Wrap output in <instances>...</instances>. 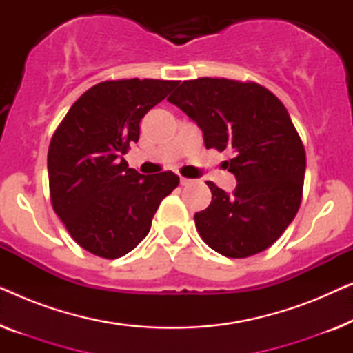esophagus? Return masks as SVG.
<instances>
[{"label": "esophagus", "instance_id": "obj_1", "mask_svg": "<svg viewBox=\"0 0 353 353\" xmlns=\"http://www.w3.org/2000/svg\"><path fill=\"white\" fill-rule=\"evenodd\" d=\"M180 183H181L183 186H190V185H192V183H194V180H190V178L180 176Z\"/></svg>", "mask_w": 353, "mask_h": 353}]
</instances>
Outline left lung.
<instances>
[{
    "label": "left lung",
    "mask_w": 353,
    "mask_h": 353,
    "mask_svg": "<svg viewBox=\"0 0 353 353\" xmlns=\"http://www.w3.org/2000/svg\"><path fill=\"white\" fill-rule=\"evenodd\" d=\"M167 99L194 120L207 149L234 154L225 162L234 191L207 181L212 202L194 215L201 238L231 259L270 248L297 214L305 175V149L286 108L254 81L209 77L183 81Z\"/></svg>",
    "instance_id": "8db88e82"
}]
</instances>
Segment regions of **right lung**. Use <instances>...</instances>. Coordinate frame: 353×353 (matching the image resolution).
Instances as JSON below:
<instances>
[{"instance_id":"obj_1","label":"right lung","mask_w":353,"mask_h":353,"mask_svg":"<svg viewBox=\"0 0 353 353\" xmlns=\"http://www.w3.org/2000/svg\"><path fill=\"white\" fill-rule=\"evenodd\" d=\"M178 81L110 80L85 91L52 134L48 175L52 209L88 252L119 259L151 230L162 199L180 183L173 172L141 175L122 157L139 122Z\"/></svg>"}]
</instances>
